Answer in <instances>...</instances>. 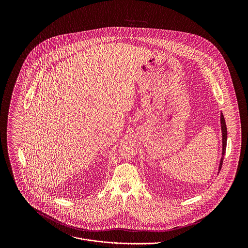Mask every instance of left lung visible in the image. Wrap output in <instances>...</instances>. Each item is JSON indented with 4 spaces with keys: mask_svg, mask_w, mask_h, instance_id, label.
<instances>
[{
    "mask_svg": "<svg viewBox=\"0 0 248 248\" xmlns=\"http://www.w3.org/2000/svg\"><path fill=\"white\" fill-rule=\"evenodd\" d=\"M220 129H221V142H222V148H221V157L219 159V163H218V171L220 170L221 166H222V161H223V157H224V154H225V150H226V142H227V130H226V124H225V119L224 116L222 114V112H220Z\"/></svg>",
    "mask_w": 248,
    "mask_h": 248,
    "instance_id": "1",
    "label": "left lung"
}]
</instances>
